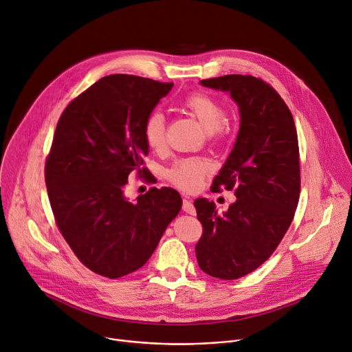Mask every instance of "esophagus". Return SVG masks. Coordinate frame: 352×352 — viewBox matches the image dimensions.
<instances>
[{
	"label": "esophagus",
	"instance_id": "34e87169",
	"mask_svg": "<svg viewBox=\"0 0 352 352\" xmlns=\"http://www.w3.org/2000/svg\"><path fill=\"white\" fill-rule=\"evenodd\" d=\"M182 210H183L184 212H187V214H192V215H195V214H196V208H195L193 203H192L190 200H187V199H183Z\"/></svg>",
	"mask_w": 352,
	"mask_h": 352
}]
</instances>
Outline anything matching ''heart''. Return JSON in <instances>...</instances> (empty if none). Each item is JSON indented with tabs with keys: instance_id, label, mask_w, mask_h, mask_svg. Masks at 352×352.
<instances>
[{
	"instance_id": "1",
	"label": "heart",
	"mask_w": 352,
	"mask_h": 352,
	"mask_svg": "<svg viewBox=\"0 0 352 352\" xmlns=\"http://www.w3.org/2000/svg\"><path fill=\"white\" fill-rule=\"evenodd\" d=\"M182 107L195 116L212 137H220L226 111L221 102L206 91H193L182 100ZM144 140L152 151H162L166 145V120L160 111H152L144 122ZM210 162L201 157L176 160L166 170V179L186 192H195L210 173Z\"/></svg>"
}]
</instances>
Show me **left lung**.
<instances>
[{
  "instance_id": "8db88e82",
  "label": "left lung",
  "mask_w": 352,
  "mask_h": 352,
  "mask_svg": "<svg viewBox=\"0 0 352 352\" xmlns=\"http://www.w3.org/2000/svg\"><path fill=\"white\" fill-rule=\"evenodd\" d=\"M206 87L230 91L239 105L241 126L211 192L234 190L236 201L224 214L197 199L203 226L196 244L200 269L232 280L259 267L289 230L300 196V155L293 116L279 93L251 74L201 80Z\"/></svg>"
}]
</instances>
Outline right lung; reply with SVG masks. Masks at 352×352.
I'll return each mask as SVG.
<instances>
[{"label":"right lung","instance_id":"right-lung-1","mask_svg":"<svg viewBox=\"0 0 352 352\" xmlns=\"http://www.w3.org/2000/svg\"><path fill=\"white\" fill-rule=\"evenodd\" d=\"M173 83L110 74L73 98L62 113L45 164L56 226L94 274L118 279L146 263L182 207L172 187H151L137 203L124 190L145 168L144 122Z\"/></svg>","mask_w":352,"mask_h":352}]
</instances>
